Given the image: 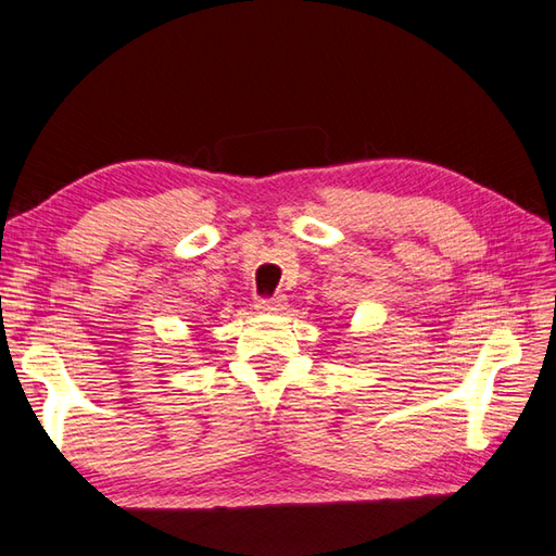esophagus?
I'll return each instance as SVG.
<instances>
[{"instance_id": "1", "label": "esophagus", "mask_w": 556, "mask_h": 556, "mask_svg": "<svg viewBox=\"0 0 556 556\" xmlns=\"http://www.w3.org/2000/svg\"><path fill=\"white\" fill-rule=\"evenodd\" d=\"M255 308L260 311V313H267V315H275V313H279V311H285L287 308V299L285 296H275V299H265V301H260Z\"/></svg>"}]
</instances>
